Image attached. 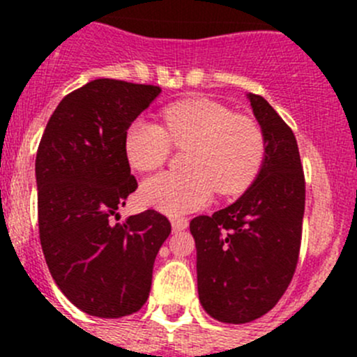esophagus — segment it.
Listing matches in <instances>:
<instances>
[{"instance_id": "esophagus-1", "label": "esophagus", "mask_w": 357, "mask_h": 357, "mask_svg": "<svg viewBox=\"0 0 357 357\" xmlns=\"http://www.w3.org/2000/svg\"><path fill=\"white\" fill-rule=\"evenodd\" d=\"M171 225H172V231H183V229L188 226V221H186L185 218H174L171 221Z\"/></svg>"}]
</instances>
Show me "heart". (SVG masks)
I'll use <instances>...</instances> for the list:
<instances>
[{
	"mask_svg": "<svg viewBox=\"0 0 357 357\" xmlns=\"http://www.w3.org/2000/svg\"><path fill=\"white\" fill-rule=\"evenodd\" d=\"M164 126L139 117L129 124L124 152L131 167L153 171L172 145L186 150L188 172H158L142 185V200L169 215L205 207L214 197L243 192L261 171L266 135L255 119L208 98H188L162 110Z\"/></svg>",
	"mask_w": 357,
	"mask_h": 357,
	"instance_id": "b5f03b06",
	"label": "heart"
}]
</instances>
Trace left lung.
Segmentation results:
<instances>
[{
	"mask_svg": "<svg viewBox=\"0 0 357 357\" xmlns=\"http://www.w3.org/2000/svg\"><path fill=\"white\" fill-rule=\"evenodd\" d=\"M266 135L254 185L235 204L190 222L199 297L212 318L248 323L271 311L298 262L305 179L290 126L261 95H248Z\"/></svg>",
	"mask_w": 357,
	"mask_h": 357,
	"instance_id": "1",
	"label": "left lung"
}]
</instances>
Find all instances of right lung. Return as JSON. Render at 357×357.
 <instances>
[{
	"label": "right lung",
	"mask_w": 357,
	"mask_h": 357,
	"mask_svg": "<svg viewBox=\"0 0 357 357\" xmlns=\"http://www.w3.org/2000/svg\"><path fill=\"white\" fill-rule=\"evenodd\" d=\"M160 88L95 79L68 93L36 155L38 225L53 280L81 311L122 318L142 309L171 222L149 208L112 225L138 188L124 152L129 124Z\"/></svg>",
	"instance_id": "right-lung-1"
}]
</instances>
